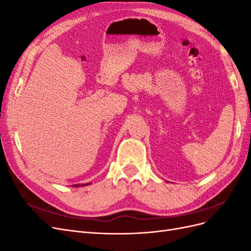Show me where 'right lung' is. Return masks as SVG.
Masks as SVG:
<instances>
[{
    "label": "right lung",
    "instance_id": "obj_1",
    "mask_svg": "<svg viewBox=\"0 0 251 251\" xmlns=\"http://www.w3.org/2000/svg\"><path fill=\"white\" fill-rule=\"evenodd\" d=\"M90 183H86V184H82L81 186H85V185H89ZM74 186H79V185H74Z\"/></svg>",
    "mask_w": 251,
    "mask_h": 251
}]
</instances>
